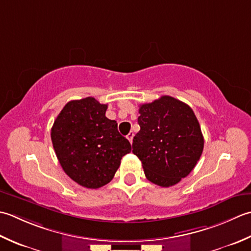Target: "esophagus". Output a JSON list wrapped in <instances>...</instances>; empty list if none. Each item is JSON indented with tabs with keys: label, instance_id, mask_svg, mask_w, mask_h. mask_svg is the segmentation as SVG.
Instances as JSON below:
<instances>
[{
	"label": "esophagus",
	"instance_id": "34e87169",
	"mask_svg": "<svg viewBox=\"0 0 251 251\" xmlns=\"http://www.w3.org/2000/svg\"><path fill=\"white\" fill-rule=\"evenodd\" d=\"M133 136H134V132H133V131H130V132H129V134L126 135L127 140L130 141V143H132V141H133Z\"/></svg>",
	"mask_w": 251,
	"mask_h": 251
}]
</instances>
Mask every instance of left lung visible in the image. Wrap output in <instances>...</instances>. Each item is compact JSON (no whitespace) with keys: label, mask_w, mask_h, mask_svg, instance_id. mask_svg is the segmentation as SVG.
Returning <instances> with one entry per match:
<instances>
[{"label":"left lung","mask_w":251,"mask_h":251,"mask_svg":"<svg viewBox=\"0 0 251 251\" xmlns=\"http://www.w3.org/2000/svg\"><path fill=\"white\" fill-rule=\"evenodd\" d=\"M139 112L141 130L133 139L132 152L142 161L148 181L161 187L176 185L202 154L203 136L195 114L168 95L141 105Z\"/></svg>","instance_id":"8db88e82"}]
</instances>
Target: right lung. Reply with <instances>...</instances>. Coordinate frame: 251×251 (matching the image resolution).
<instances>
[{
    "mask_svg": "<svg viewBox=\"0 0 251 251\" xmlns=\"http://www.w3.org/2000/svg\"><path fill=\"white\" fill-rule=\"evenodd\" d=\"M106 104L94 97L70 100L57 116L50 139L61 168L71 180L86 188L109 183L131 144L118 124L105 116Z\"/></svg>",
    "mask_w": 251,
    "mask_h": 251,
    "instance_id": "add662e5",
    "label": "right lung"
}]
</instances>
